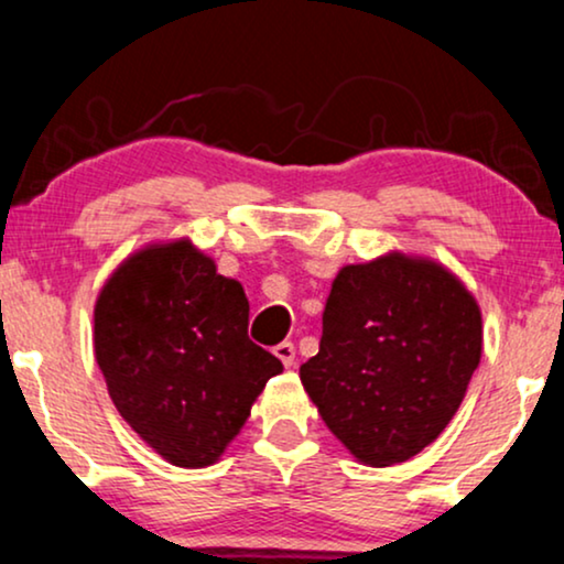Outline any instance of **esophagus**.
Masks as SVG:
<instances>
[{
	"label": "esophagus",
	"mask_w": 564,
	"mask_h": 564,
	"mask_svg": "<svg viewBox=\"0 0 564 564\" xmlns=\"http://www.w3.org/2000/svg\"><path fill=\"white\" fill-rule=\"evenodd\" d=\"M274 356L284 364V367L290 369V367H293V364H295V346H293V343L284 340V343H280V346L274 348Z\"/></svg>",
	"instance_id": "1"
}]
</instances>
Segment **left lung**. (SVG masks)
<instances>
[{"mask_svg": "<svg viewBox=\"0 0 564 564\" xmlns=\"http://www.w3.org/2000/svg\"><path fill=\"white\" fill-rule=\"evenodd\" d=\"M480 354L473 293L443 263L393 250L337 271L319 354L301 367V382L356 459L388 467L438 438Z\"/></svg>", "mask_w": 564, "mask_h": 564, "instance_id": "obj_1", "label": "left lung"}]
</instances>
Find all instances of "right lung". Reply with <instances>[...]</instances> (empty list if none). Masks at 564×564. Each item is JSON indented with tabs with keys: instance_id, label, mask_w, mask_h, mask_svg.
<instances>
[{
	"instance_id": "right-lung-1",
	"label": "right lung",
	"mask_w": 564,
	"mask_h": 564,
	"mask_svg": "<svg viewBox=\"0 0 564 564\" xmlns=\"http://www.w3.org/2000/svg\"><path fill=\"white\" fill-rule=\"evenodd\" d=\"M242 284L189 240L131 253L95 303V356L131 430L176 467L235 441L282 361L248 337Z\"/></svg>"
}]
</instances>
